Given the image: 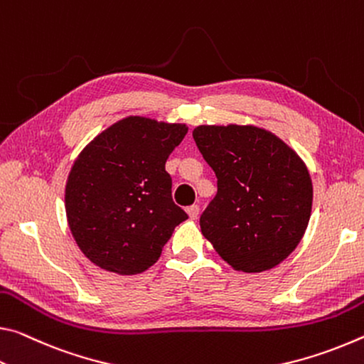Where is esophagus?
<instances>
[{
  "instance_id": "esophagus-1",
  "label": "esophagus",
  "mask_w": 364,
  "mask_h": 364,
  "mask_svg": "<svg viewBox=\"0 0 364 364\" xmlns=\"http://www.w3.org/2000/svg\"><path fill=\"white\" fill-rule=\"evenodd\" d=\"M198 213H200V206L198 205H192V206L187 208V214H188L190 219L198 218Z\"/></svg>"
}]
</instances>
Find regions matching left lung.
Segmentation results:
<instances>
[{
    "instance_id": "left-lung-1",
    "label": "left lung",
    "mask_w": 364,
    "mask_h": 364,
    "mask_svg": "<svg viewBox=\"0 0 364 364\" xmlns=\"http://www.w3.org/2000/svg\"><path fill=\"white\" fill-rule=\"evenodd\" d=\"M193 140L218 177L200 216L203 235L235 271L261 272L287 258L311 216L313 186L289 145L255 126H200Z\"/></svg>"
}]
</instances>
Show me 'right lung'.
<instances>
[{"label": "right lung", "mask_w": 364, "mask_h": 364, "mask_svg": "<svg viewBox=\"0 0 364 364\" xmlns=\"http://www.w3.org/2000/svg\"><path fill=\"white\" fill-rule=\"evenodd\" d=\"M186 124L130 116L88 143L65 183V214L77 245L101 269L122 276L156 263L187 213L172 200L166 161Z\"/></svg>", "instance_id": "right-lung-1"}]
</instances>
